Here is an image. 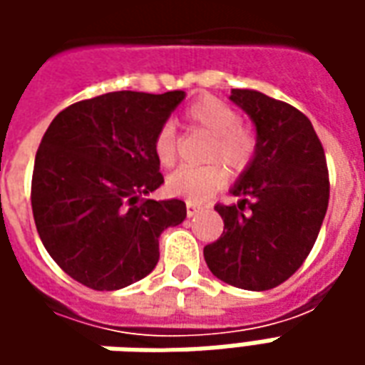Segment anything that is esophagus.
Instances as JSON below:
<instances>
[{
  "instance_id": "34e87169",
  "label": "esophagus",
  "mask_w": 365,
  "mask_h": 365,
  "mask_svg": "<svg viewBox=\"0 0 365 365\" xmlns=\"http://www.w3.org/2000/svg\"><path fill=\"white\" fill-rule=\"evenodd\" d=\"M185 209H187V217H195V215L201 211V207L193 205V203H187V205H185Z\"/></svg>"
}]
</instances>
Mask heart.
I'll return each instance as SVG.
<instances>
[{"instance_id":"b5f03b06","label":"heart","mask_w":365,"mask_h":365,"mask_svg":"<svg viewBox=\"0 0 365 365\" xmlns=\"http://www.w3.org/2000/svg\"><path fill=\"white\" fill-rule=\"evenodd\" d=\"M185 119L193 128L213 136L207 160L222 162L232 174L242 172L252 162L256 140L240 127V115L235 107L221 101L219 97L203 96L195 99L185 111ZM154 156L162 168H172L178 160V138L172 125H164L154 136ZM227 183V170L221 164L190 168L183 166L168 175L166 191L174 197L185 199L187 203L199 205L221 190Z\"/></svg>"}]
</instances>
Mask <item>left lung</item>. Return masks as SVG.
<instances>
[{"mask_svg": "<svg viewBox=\"0 0 365 365\" xmlns=\"http://www.w3.org/2000/svg\"><path fill=\"white\" fill-rule=\"evenodd\" d=\"M230 101L254 123L256 150L230 187L237 203L215 207L225 230L203 256L221 282L266 291L295 274L311 252L329 207V170L299 109L252 90H232Z\"/></svg>", "mask_w": 365, "mask_h": 365, "instance_id": "8db88e82", "label": "left lung"}]
</instances>
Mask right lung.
<instances>
[{
  "mask_svg": "<svg viewBox=\"0 0 365 365\" xmlns=\"http://www.w3.org/2000/svg\"><path fill=\"white\" fill-rule=\"evenodd\" d=\"M185 91H113L60 111L33 170L31 203L46 252L76 282L117 291L156 268L162 230L185 219L180 199H144L164 183L154 136Z\"/></svg>",
  "mask_w": 365,
  "mask_h": 365,
  "instance_id": "obj_1",
  "label": "right lung"
}]
</instances>
